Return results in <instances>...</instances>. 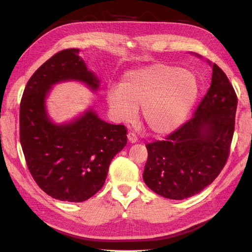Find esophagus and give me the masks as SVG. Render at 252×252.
<instances>
[{"label": "esophagus", "instance_id": "34e87169", "mask_svg": "<svg viewBox=\"0 0 252 252\" xmlns=\"http://www.w3.org/2000/svg\"><path fill=\"white\" fill-rule=\"evenodd\" d=\"M127 140H129L130 143H135L138 141V136H136L133 132H129V133H127Z\"/></svg>", "mask_w": 252, "mask_h": 252}]
</instances>
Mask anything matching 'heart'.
<instances>
[{"instance_id": "1", "label": "heart", "mask_w": 252, "mask_h": 252, "mask_svg": "<svg viewBox=\"0 0 252 252\" xmlns=\"http://www.w3.org/2000/svg\"><path fill=\"white\" fill-rule=\"evenodd\" d=\"M198 96L199 82L193 73L156 63L126 73L119 89L106 92V103L116 120L125 123L134 121L141 108L148 129L165 135L186 122Z\"/></svg>"}]
</instances>
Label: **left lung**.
<instances>
[{
    "mask_svg": "<svg viewBox=\"0 0 252 252\" xmlns=\"http://www.w3.org/2000/svg\"><path fill=\"white\" fill-rule=\"evenodd\" d=\"M208 63L211 85L193 117L164 141L147 144L143 181L161 197L183 200L201 192L227 162L238 100L224 72Z\"/></svg>",
    "mask_w": 252,
    "mask_h": 252,
    "instance_id": "left-lung-1",
    "label": "left lung"
}]
</instances>
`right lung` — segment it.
Wrapping results in <instances>:
<instances>
[{"mask_svg":"<svg viewBox=\"0 0 252 252\" xmlns=\"http://www.w3.org/2000/svg\"><path fill=\"white\" fill-rule=\"evenodd\" d=\"M79 49L54 54L29 80L20 105V141L32 177L46 194L82 202L103 187L109 165L126 144V129L101 120L89 108L73 120L55 123L46 99L55 84L76 81L96 92L100 80Z\"/></svg>","mask_w":252,"mask_h":252,"instance_id":"obj_1","label":"right lung"}]
</instances>
